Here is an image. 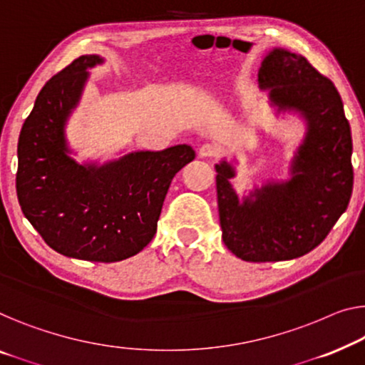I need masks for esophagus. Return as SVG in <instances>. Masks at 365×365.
Returning <instances> with one entry per match:
<instances>
[{"instance_id": "obj_1", "label": "esophagus", "mask_w": 365, "mask_h": 365, "mask_svg": "<svg viewBox=\"0 0 365 365\" xmlns=\"http://www.w3.org/2000/svg\"><path fill=\"white\" fill-rule=\"evenodd\" d=\"M198 154H200V157H216V155H220V148H217V145H215V144L206 143V144L201 145Z\"/></svg>"}]
</instances>
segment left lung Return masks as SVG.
Returning a JSON list of instances; mask_svg holds the SVG:
<instances>
[{
	"label": "left lung",
	"instance_id": "8db88e82",
	"mask_svg": "<svg viewBox=\"0 0 365 365\" xmlns=\"http://www.w3.org/2000/svg\"><path fill=\"white\" fill-rule=\"evenodd\" d=\"M259 85L270 90L277 111H298L307 135L292 160V178L254 188L239 201L230 178L235 168H216L222 241L247 262L302 257L328 236L349 205L354 182L351 126L328 77L298 53L274 48L259 68Z\"/></svg>",
	"mask_w": 365,
	"mask_h": 365
}]
</instances>
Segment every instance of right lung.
<instances>
[{
  "mask_svg": "<svg viewBox=\"0 0 365 365\" xmlns=\"http://www.w3.org/2000/svg\"><path fill=\"white\" fill-rule=\"evenodd\" d=\"M101 62L81 56L43 85L19 134L16 192L48 247L108 264L133 257L152 241L172 178L195 150L187 144L140 150L101 167L68 157L65 123L78 105L86 70Z\"/></svg>",
  "mask_w": 365,
  "mask_h": 365,
  "instance_id": "obj_1",
  "label": "right lung"
}]
</instances>
